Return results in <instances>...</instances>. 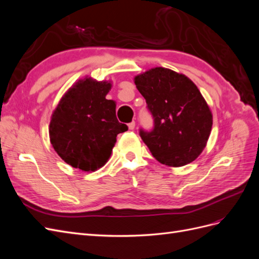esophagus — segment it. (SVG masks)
Segmentation results:
<instances>
[{"label":"esophagus","mask_w":259,"mask_h":259,"mask_svg":"<svg viewBox=\"0 0 259 259\" xmlns=\"http://www.w3.org/2000/svg\"><path fill=\"white\" fill-rule=\"evenodd\" d=\"M135 121H132L131 123H128V128L130 130H134L135 128Z\"/></svg>","instance_id":"obj_1"}]
</instances>
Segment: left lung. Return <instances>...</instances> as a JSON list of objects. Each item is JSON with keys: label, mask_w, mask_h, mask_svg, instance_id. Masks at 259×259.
<instances>
[{"label": "left lung", "mask_w": 259, "mask_h": 259, "mask_svg": "<svg viewBox=\"0 0 259 259\" xmlns=\"http://www.w3.org/2000/svg\"><path fill=\"white\" fill-rule=\"evenodd\" d=\"M136 88L153 119L151 131L139 136L160 163L184 166L198 158L210 134L213 116L190 79L166 68H154L135 77Z\"/></svg>", "instance_id": "left-lung-1"}]
</instances>
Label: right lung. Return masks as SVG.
<instances>
[{
  "label": "right lung",
  "mask_w": 259,
  "mask_h": 259,
  "mask_svg": "<svg viewBox=\"0 0 259 259\" xmlns=\"http://www.w3.org/2000/svg\"><path fill=\"white\" fill-rule=\"evenodd\" d=\"M111 84L85 79L62 97L50 124L51 143L69 165L94 171L105 165L120 133L127 125L115 115V103L106 99Z\"/></svg>",
  "instance_id": "add662e5"
}]
</instances>
